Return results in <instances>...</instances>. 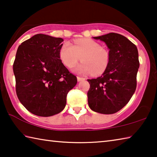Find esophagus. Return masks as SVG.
Instances as JSON below:
<instances>
[{
	"label": "esophagus",
	"instance_id": "esophagus-1",
	"mask_svg": "<svg viewBox=\"0 0 157 157\" xmlns=\"http://www.w3.org/2000/svg\"><path fill=\"white\" fill-rule=\"evenodd\" d=\"M77 79H78V81L79 82V81H82V80H84V78H82V77H79V76H78L77 77Z\"/></svg>",
	"mask_w": 157,
	"mask_h": 157
}]
</instances>
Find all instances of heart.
<instances>
[{"label":"heart","mask_w":157,"mask_h":157,"mask_svg":"<svg viewBox=\"0 0 157 157\" xmlns=\"http://www.w3.org/2000/svg\"><path fill=\"white\" fill-rule=\"evenodd\" d=\"M59 57L63 64L69 68L75 65L81 57L82 62L74 71L82 75H101L107 70L110 62L109 50L98 42L87 39L75 40L73 45L65 42L59 50Z\"/></svg>","instance_id":"1"}]
</instances>
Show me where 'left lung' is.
<instances>
[{"label": "left lung", "mask_w": 157, "mask_h": 157, "mask_svg": "<svg viewBox=\"0 0 157 157\" xmlns=\"http://www.w3.org/2000/svg\"><path fill=\"white\" fill-rule=\"evenodd\" d=\"M94 38L107 44L110 62L100 77L87 79L90 84L88 104L95 112L115 113L128 103L136 91L140 64L138 50L136 45L120 34L111 33Z\"/></svg>", "instance_id": "1"}]
</instances>
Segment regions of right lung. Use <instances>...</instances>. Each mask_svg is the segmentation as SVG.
<instances>
[{"label":"right lung","instance_id":"obj_1","mask_svg":"<svg viewBox=\"0 0 157 157\" xmlns=\"http://www.w3.org/2000/svg\"><path fill=\"white\" fill-rule=\"evenodd\" d=\"M62 38L38 34L18 46L13 64L17 97L34 115L59 113L67 94L78 79L63 64L59 50Z\"/></svg>","mask_w":157,"mask_h":157}]
</instances>
